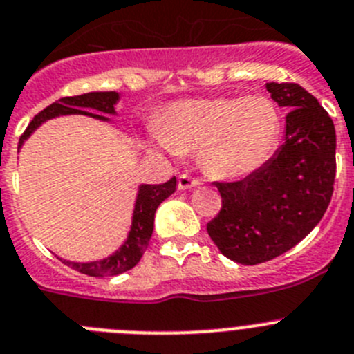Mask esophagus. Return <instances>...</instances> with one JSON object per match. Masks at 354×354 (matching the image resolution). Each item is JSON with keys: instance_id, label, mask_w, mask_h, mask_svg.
<instances>
[{"instance_id": "1", "label": "esophagus", "mask_w": 354, "mask_h": 354, "mask_svg": "<svg viewBox=\"0 0 354 354\" xmlns=\"http://www.w3.org/2000/svg\"><path fill=\"white\" fill-rule=\"evenodd\" d=\"M197 185H201V181L197 180V178H192L190 174L183 173L178 176V188H180V190H188V188L197 187Z\"/></svg>"}]
</instances>
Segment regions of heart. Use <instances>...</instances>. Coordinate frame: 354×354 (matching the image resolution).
Listing matches in <instances>:
<instances>
[{
	"label": "heart",
	"instance_id": "1",
	"mask_svg": "<svg viewBox=\"0 0 354 354\" xmlns=\"http://www.w3.org/2000/svg\"><path fill=\"white\" fill-rule=\"evenodd\" d=\"M281 136V115L266 95L188 99L173 104L158 127V145L174 153L201 150L207 174L237 180L263 166Z\"/></svg>",
	"mask_w": 354,
	"mask_h": 354
}]
</instances>
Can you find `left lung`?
Instances as JSON below:
<instances>
[{
    "label": "left lung",
    "instance_id": "8db88e82",
    "mask_svg": "<svg viewBox=\"0 0 354 354\" xmlns=\"http://www.w3.org/2000/svg\"><path fill=\"white\" fill-rule=\"evenodd\" d=\"M288 108L285 143L239 181H214L222 209L207 234L227 259L257 266L288 252L328 207L335 180V127L318 99L297 84H267Z\"/></svg>",
    "mask_w": 354,
    "mask_h": 354
}]
</instances>
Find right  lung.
<instances>
[{"label":"right lung","mask_w":354,"mask_h":354,"mask_svg":"<svg viewBox=\"0 0 354 354\" xmlns=\"http://www.w3.org/2000/svg\"><path fill=\"white\" fill-rule=\"evenodd\" d=\"M117 101L118 92H88V94L59 99L57 102H52L50 106L39 111L32 118L28 129L22 132L21 140H19V148L31 136V132H35V129H38L45 120L61 117V115H87V117L97 118V120H108L106 115L102 113L115 115ZM84 107H92L93 109L101 111L102 113L92 114L91 112L84 111ZM174 190H176V178L174 176L162 185H141L140 192H138L136 206H134V214H132V225L127 241L108 259L85 263L68 262V260L62 259L61 260L66 266L71 267V269L94 277L117 276V274L131 270L132 267L140 262L145 250L148 248V243H150L151 232H153L155 211L160 206L162 201H166L171 194H174Z\"/></svg>","instance_id":"obj_1"}]
</instances>
